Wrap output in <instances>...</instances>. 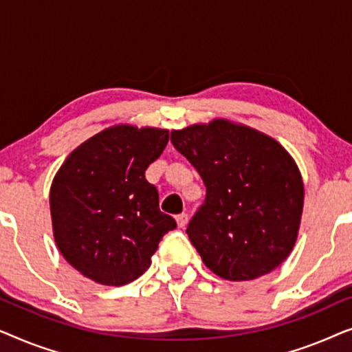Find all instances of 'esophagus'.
<instances>
[{"instance_id": "34e87169", "label": "esophagus", "mask_w": 352, "mask_h": 352, "mask_svg": "<svg viewBox=\"0 0 352 352\" xmlns=\"http://www.w3.org/2000/svg\"><path fill=\"white\" fill-rule=\"evenodd\" d=\"M187 221H189V216H187V213H181L176 216V223L179 228H184V226L187 224Z\"/></svg>"}]
</instances>
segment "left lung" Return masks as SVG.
I'll return each instance as SVG.
<instances>
[{"label":"left lung","instance_id":"1","mask_svg":"<svg viewBox=\"0 0 352 352\" xmlns=\"http://www.w3.org/2000/svg\"><path fill=\"white\" fill-rule=\"evenodd\" d=\"M199 171L204 205L187 226L205 266L226 280H253L285 259L300 229L305 186L276 139L229 120L171 131Z\"/></svg>","mask_w":352,"mask_h":352}]
</instances>
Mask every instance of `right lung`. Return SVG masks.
Returning <instances> with one entry per match:
<instances>
[{"label":"right lung","instance_id":"obj_1","mask_svg":"<svg viewBox=\"0 0 352 352\" xmlns=\"http://www.w3.org/2000/svg\"><path fill=\"white\" fill-rule=\"evenodd\" d=\"M168 139V129L117 124L62 163L50 192L52 230L62 256L85 277L113 287L136 280L176 228L146 179Z\"/></svg>","mask_w":352,"mask_h":352}]
</instances>
